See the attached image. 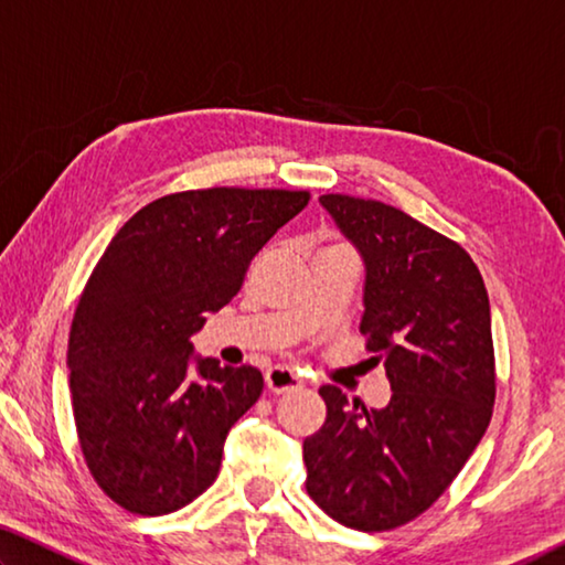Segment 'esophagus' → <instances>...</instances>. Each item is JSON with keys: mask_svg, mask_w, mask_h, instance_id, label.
<instances>
[{"mask_svg": "<svg viewBox=\"0 0 565 565\" xmlns=\"http://www.w3.org/2000/svg\"><path fill=\"white\" fill-rule=\"evenodd\" d=\"M266 386L276 391V394H286V391H299L303 386V381L289 366H274L266 371Z\"/></svg>", "mask_w": 565, "mask_h": 565, "instance_id": "esophagus-1", "label": "esophagus"}]
</instances>
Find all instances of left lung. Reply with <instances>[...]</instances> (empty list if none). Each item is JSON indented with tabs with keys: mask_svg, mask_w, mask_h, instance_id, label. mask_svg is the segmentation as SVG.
I'll use <instances>...</instances> for the list:
<instances>
[{
	"mask_svg": "<svg viewBox=\"0 0 565 565\" xmlns=\"http://www.w3.org/2000/svg\"><path fill=\"white\" fill-rule=\"evenodd\" d=\"M319 202L366 264L361 333L391 401L321 386L327 420L303 441L306 493L356 531H391L438 501L491 424L495 359L481 271L461 244L376 199Z\"/></svg>",
	"mask_w": 565,
	"mask_h": 565,
	"instance_id": "obj_1",
	"label": "left lung"
}]
</instances>
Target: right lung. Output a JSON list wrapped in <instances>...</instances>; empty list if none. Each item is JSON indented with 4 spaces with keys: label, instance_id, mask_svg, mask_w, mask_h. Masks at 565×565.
Listing matches in <instances>:
<instances>
[{
    "label": "right lung",
    "instance_id": "obj_1",
    "mask_svg": "<svg viewBox=\"0 0 565 565\" xmlns=\"http://www.w3.org/2000/svg\"><path fill=\"white\" fill-rule=\"evenodd\" d=\"M309 199L177 191L139 209L104 248L76 303L66 363L84 461L121 509L164 515L216 481L228 428L262 396L264 376L216 359L191 366V337Z\"/></svg>",
    "mask_w": 565,
    "mask_h": 565
}]
</instances>
